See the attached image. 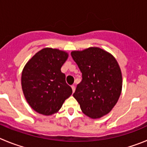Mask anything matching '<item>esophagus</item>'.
<instances>
[{"label": "esophagus", "mask_w": 147, "mask_h": 147, "mask_svg": "<svg viewBox=\"0 0 147 147\" xmlns=\"http://www.w3.org/2000/svg\"><path fill=\"white\" fill-rule=\"evenodd\" d=\"M71 88H72V92H75V86H71Z\"/></svg>", "instance_id": "esophagus-1"}]
</instances>
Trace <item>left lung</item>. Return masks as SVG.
Instances as JSON below:
<instances>
[{"label":"left lung","instance_id":"1","mask_svg":"<svg viewBox=\"0 0 147 147\" xmlns=\"http://www.w3.org/2000/svg\"><path fill=\"white\" fill-rule=\"evenodd\" d=\"M71 55L82 72L83 80L73 94L82 112L92 119L107 115L122 91L123 78L117 60L98 47L73 51Z\"/></svg>","mask_w":147,"mask_h":147}]
</instances>
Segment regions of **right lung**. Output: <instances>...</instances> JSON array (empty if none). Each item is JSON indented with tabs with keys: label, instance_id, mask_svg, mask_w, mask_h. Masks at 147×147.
Segmentation results:
<instances>
[{
	"label": "right lung",
	"instance_id": "right-lung-1",
	"mask_svg": "<svg viewBox=\"0 0 147 147\" xmlns=\"http://www.w3.org/2000/svg\"><path fill=\"white\" fill-rule=\"evenodd\" d=\"M69 57L64 51L45 48L37 52L22 72L23 94L32 109L43 115H51L61 109L72 93L66 83L61 68Z\"/></svg>",
	"mask_w": 147,
	"mask_h": 147
}]
</instances>
